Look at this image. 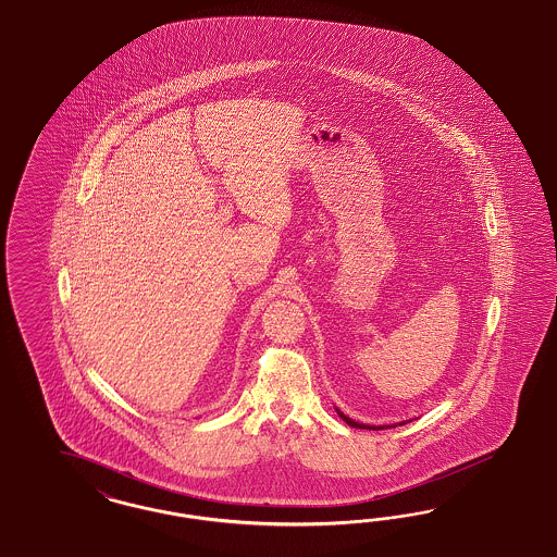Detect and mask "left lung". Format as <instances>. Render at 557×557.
<instances>
[{
    "instance_id": "1",
    "label": "left lung",
    "mask_w": 557,
    "mask_h": 557,
    "mask_svg": "<svg viewBox=\"0 0 557 557\" xmlns=\"http://www.w3.org/2000/svg\"><path fill=\"white\" fill-rule=\"evenodd\" d=\"M338 417L343 419V421L347 422L349 426H355V429H392V426H396V424H384V426H371V424H363V422H355L354 419H349V417H345L341 410H337ZM398 424H405V422H398Z\"/></svg>"
}]
</instances>
